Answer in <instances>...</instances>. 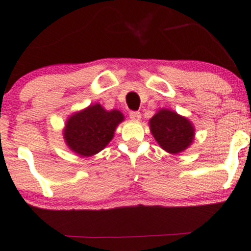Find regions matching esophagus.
I'll use <instances>...</instances> for the list:
<instances>
[{"label":"esophagus","mask_w":251,"mask_h":251,"mask_svg":"<svg viewBox=\"0 0 251 251\" xmlns=\"http://www.w3.org/2000/svg\"><path fill=\"white\" fill-rule=\"evenodd\" d=\"M129 118L133 119V121H139V119L141 118V114L139 111H130Z\"/></svg>","instance_id":"esophagus-1"}]
</instances>
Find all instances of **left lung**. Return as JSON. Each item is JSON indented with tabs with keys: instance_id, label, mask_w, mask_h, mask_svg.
Segmentation results:
<instances>
[{
	"instance_id": "obj_1",
	"label": "left lung",
	"mask_w": 251,
	"mask_h": 251,
	"mask_svg": "<svg viewBox=\"0 0 251 251\" xmlns=\"http://www.w3.org/2000/svg\"><path fill=\"white\" fill-rule=\"evenodd\" d=\"M150 129L162 149L174 154L185 150L195 137L191 123L167 109H161L150 119Z\"/></svg>"
}]
</instances>
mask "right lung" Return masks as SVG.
Masks as SVG:
<instances>
[{"label":"right lung","instance_id":"right-lung-1","mask_svg":"<svg viewBox=\"0 0 251 251\" xmlns=\"http://www.w3.org/2000/svg\"><path fill=\"white\" fill-rule=\"evenodd\" d=\"M123 121L121 111H107L100 104L90 105L68 119L63 136L74 152L90 157L107 147Z\"/></svg>","mask_w":251,"mask_h":251}]
</instances>
